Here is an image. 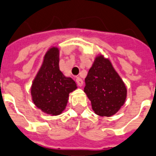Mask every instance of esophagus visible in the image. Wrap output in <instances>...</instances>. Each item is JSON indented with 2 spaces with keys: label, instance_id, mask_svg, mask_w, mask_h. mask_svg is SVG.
Instances as JSON below:
<instances>
[{
  "label": "esophagus",
  "instance_id": "esophagus-1",
  "mask_svg": "<svg viewBox=\"0 0 156 156\" xmlns=\"http://www.w3.org/2000/svg\"><path fill=\"white\" fill-rule=\"evenodd\" d=\"M76 84L79 86V87H82L83 86V80L80 79V77H77L76 79Z\"/></svg>",
  "mask_w": 156,
  "mask_h": 156
}]
</instances>
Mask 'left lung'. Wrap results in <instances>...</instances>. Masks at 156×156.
<instances>
[{
	"mask_svg": "<svg viewBox=\"0 0 156 156\" xmlns=\"http://www.w3.org/2000/svg\"><path fill=\"white\" fill-rule=\"evenodd\" d=\"M85 82L84 92L97 115L112 117L125 103L127 87L110 59L103 55L96 56Z\"/></svg>",
	"mask_w": 156,
	"mask_h": 156,
	"instance_id": "left-lung-1",
	"label": "left lung"
}]
</instances>
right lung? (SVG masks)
Listing matches in <instances>:
<instances>
[{
  "mask_svg": "<svg viewBox=\"0 0 156 156\" xmlns=\"http://www.w3.org/2000/svg\"><path fill=\"white\" fill-rule=\"evenodd\" d=\"M58 62L59 48L52 46L45 53L41 67L31 86L34 105L51 116H58L65 111L69 94L77 89L72 78L60 71Z\"/></svg>",
  "mask_w": 156,
  "mask_h": 156,
  "instance_id": "obj_1",
  "label": "right lung"
}]
</instances>
